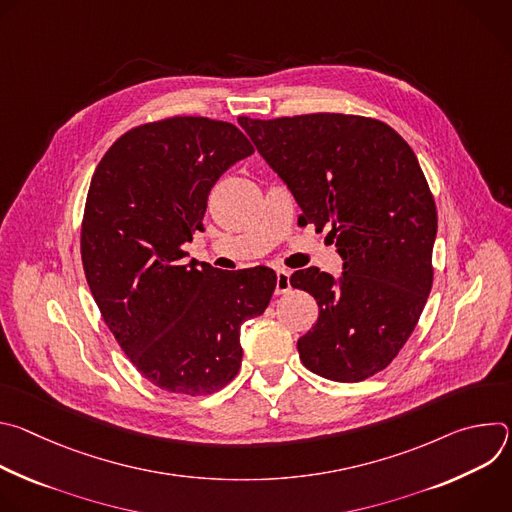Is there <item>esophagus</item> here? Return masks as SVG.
Here are the masks:
<instances>
[{
	"mask_svg": "<svg viewBox=\"0 0 512 512\" xmlns=\"http://www.w3.org/2000/svg\"><path fill=\"white\" fill-rule=\"evenodd\" d=\"M291 289V281H289V271L285 269H277V277H275V296H283Z\"/></svg>",
	"mask_w": 512,
	"mask_h": 512,
	"instance_id": "1",
	"label": "esophagus"
}]
</instances>
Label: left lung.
<instances>
[{"label":"left lung","mask_w":512,"mask_h":512,"mask_svg":"<svg viewBox=\"0 0 512 512\" xmlns=\"http://www.w3.org/2000/svg\"><path fill=\"white\" fill-rule=\"evenodd\" d=\"M239 125L344 259L338 279L318 267L289 277L320 308L298 340L304 367L338 383L377 375L415 330L433 283L437 212L413 150L387 123L360 115Z\"/></svg>","instance_id":"obj_1"}]
</instances>
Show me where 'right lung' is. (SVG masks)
<instances>
[{
  "label": "right lung",
  "mask_w": 512,
  "mask_h": 512,
  "mask_svg": "<svg viewBox=\"0 0 512 512\" xmlns=\"http://www.w3.org/2000/svg\"><path fill=\"white\" fill-rule=\"evenodd\" d=\"M253 152L233 123L178 115L123 133L93 174L81 229L87 283L133 367L164 391L198 397L229 385L241 324L269 306L271 269L182 261L210 188Z\"/></svg>",
  "instance_id": "add662e5"
}]
</instances>
